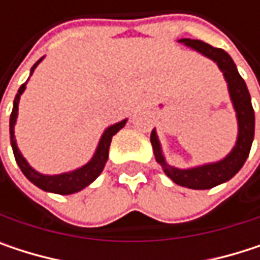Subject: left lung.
Returning a JSON list of instances; mask_svg holds the SVG:
<instances>
[{
	"label": "left lung",
	"instance_id": "8db88e82",
	"mask_svg": "<svg viewBox=\"0 0 260 260\" xmlns=\"http://www.w3.org/2000/svg\"><path fill=\"white\" fill-rule=\"evenodd\" d=\"M179 42L186 45L188 48H192L194 51L203 54L212 61H215L220 71L223 72L224 79L228 81L229 94H231V99L236 111V119H238L236 144L232 149V152L221 161L181 170L166 162V158L162 155L161 144H159L155 129L150 134V143L153 147L156 162L162 167L164 173L175 183L191 188V189H209L232 179L241 170L245 159L248 158L251 143L254 138V111L251 107V98L245 85V81L239 75L234 60L226 51L220 48H214L202 40H194V39H181Z\"/></svg>",
	"mask_w": 260,
	"mask_h": 260
}]
</instances>
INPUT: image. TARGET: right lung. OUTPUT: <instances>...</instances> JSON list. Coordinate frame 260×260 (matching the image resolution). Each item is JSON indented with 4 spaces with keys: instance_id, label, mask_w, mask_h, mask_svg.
Here are the masks:
<instances>
[{
    "instance_id": "obj_1",
    "label": "right lung",
    "mask_w": 260,
    "mask_h": 260,
    "mask_svg": "<svg viewBox=\"0 0 260 260\" xmlns=\"http://www.w3.org/2000/svg\"><path fill=\"white\" fill-rule=\"evenodd\" d=\"M43 60V57L40 60H37L34 63V66L31 68V74L34 72V69L37 68V64ZM29 74V75H31ZM25 84H22L16 93V98L13 101V110H12V114H10V141H12V149H13V155H15V159L21 169V172L25 175V178L29 182H32L36 186H39L40 189L43 191H49V192H55V194H74V192H78L82 188H85L87 185H90L91 182L94 181L104 170L105 164H107V159H108V150H110V144H111V138L113 135H116L119 131L122 129L126 123V119L116 123V125H111L108 126L105 132L102 134L101 137V141L96 147V152L93 155V158L82 167H79L74 172H69V173H61V175H42L39 172H36L28 162L26 159L22 156V153L19 152L18 149V144H16V140H15V123H16V117H18V105H19V99H21V94L24 93L25 90Z\"/></svg>"
}]
</instances>
